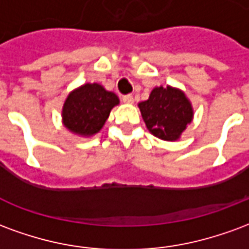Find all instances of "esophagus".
<instances>
[{"label":"esophagus","mask_w":249,"mask_h":249,"mask_svg":"<svg viewBox=\"0 0 249 249\" xmlns=\"http://www.w3.org/2000/svg\"><path fill=\"white\" fill-rule=\"evenodd\" d=\"M123 103L125 104H133V96L132 94H126V96H123Z\"/></svg>","instance_id":"1"}]
</instances>
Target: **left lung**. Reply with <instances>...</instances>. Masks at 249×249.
Segmentation results:
<instances>
[{
  "label": "left lung",
  "instance_id": "obj_1",
  "mask_svg": "<svg viewBox=\"0 0 249 249\" xmlns=\"http://www.w3.org/2000/svg\"><path fill=\"white\" fill-rule=\"evenodd\" d=\"M139 108L148 130L165 141L178 140L193 119L191 101L183 90L169 85L155 88Z\"/></svg>",
  "mask_w": 249,
  "mask_h": 249
}]
</instances>
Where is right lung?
Returning <instances> with one entry per match:
<instances>
[{
    "instance_id": "obj_1",
    "label": "right lung",
    "mask_w": 249,
    "mask_h": 249,
    "mask_svg": "<svg viewBox=\"0 0 249 249\" xmlns=\"http://www.w3.org/2000/svg\"><path fill=\"white\" fill-rule=\"evenodd\" d=\"M119 103V97L103 85L84 84L66 97L62 123L71 133L89 137L101 130L112 108Z\"/></svg>"
}]
</instances>
